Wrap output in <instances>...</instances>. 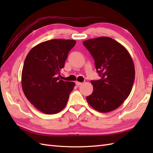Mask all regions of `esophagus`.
<instances>
[{"mask_svg":"<svg viewBox=\"0 0 153 153\" xmlns=\"http://www.w3.org/2000/svg\"><path fill=\"white\" fill-rule=\"evenodd\" d=\"M76 85H77V86H79V85H82V83L79 82H76Z\"/></svg>","mask_w":153,"mask_h":153,"instance_id":"1","label":"esophagus"}]
</instances>
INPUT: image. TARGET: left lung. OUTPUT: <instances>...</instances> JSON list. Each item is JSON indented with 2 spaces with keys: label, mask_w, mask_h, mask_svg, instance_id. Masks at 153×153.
<instances>
[{
  "label": "left lung",
  "mask_w": 153,
  "mask_h": 153,
  "mask_svg": "<svg viewBox=\"0 0 153 153\" xmlns=\"http://www.w3.org/2000/svg\"><path fill=\"white\" fill-rule=\"evenodd\" d=\"M95 60L101 79L91 81L93 91L86 97L89 105L100 112L118 108L130 94L135 79V66L131 55L118 42L108 37L83 42Z\"/></svg>",
  "instance_id": "1"
}]
</instances>
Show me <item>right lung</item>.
Listing matches in <instances>:
<instances>
[{"mask_svg": "<svg viewBox=\"0 0 153 153\" xmlns=\"http://www.w3.org/2000/svg\"><path fill=\"white\" fill-rule=\"evenodd\" d=\"M75 40L52 39L32 48L22 72L24 95L39 111L47 114L60 112L66 106L75 83L60 79L68 53Z\"/></svg>", "mask_w": 153, "mask_h": 153, "instance_id": "add662e5", "label": "right lung"}]
</instances>
